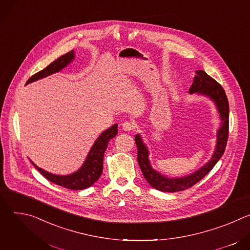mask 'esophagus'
I'll return each mask as SVG.
<instances>
[{
	"instance_id": "obj_1",
	"label": "esophagus",
	"mask_w": 250,
	"mask_h": 250,
	"mask_svg": "<svg viewBox=\"0 0 250 250\" xmlns=\"http://www.w3.org/2000/svg\"><path fill=\"white\" fill-rule=\"evenodd\" d=\"M122 126L125 131H131L134 128V125L130 122H125Z\"/></svg>"
}]
</instances>
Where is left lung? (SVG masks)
<instances>
[{"label":"left lung","mask_w":250,"mask_h":250,"mask_svg":"<svg viewBox=\"0 0 250 250\" xmlns=\"http://www.w3.org/2000/svg\"><path fill=\"white\" fill-rule=\"evenodd\" d=\"M189 93L204 95L209 98L217 106L222 124L217 133L216 150L213 152L210 160L196 172L180 178H169L157 172L151 167L150 161L148 159L149 151L146 146L144 144V141H142L141 136L136 134L135 144L137 147V161L141 172L148 184L161 192L173 193L184 191L197 184L217 164V162L223 156L227 146L229 138V105L224 88L215 79L208 76L205 71L198 70L196 71V76L194 77V81L189 89Z\"/></svg>","instance_id":"1"}]
</instances>
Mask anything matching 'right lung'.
I'll list each match as a JSON object with an SVG mask.
<instances>
[{
  "instance_id": "1",
  "label": "right lung",
  "mask_w": 250,
  "mask_h": 250,
  "mask_svg": "<svg viewBox=\"0 0 250 250\" xmlns=\"http://www.w3.org/2000/svg\"><path fill=\"white\" fill-rule=\"evenodd\" d=\"M75 58V53L73 50L60 56L55 61L50 63L46 68L40 71L37 74L32 75L26 82L29 84L31 82L38 81L44 77H47L53 73L59 72L64 67H66L69 63H71ZM118 134V125H114L108 129H105L101 133V135L97 138L95 144L91 147L85 162L82 167L78 169L76 172L70 175H55L51 174L39 166L35 165L32 161L31 163L37 168L42 176H44L50 182L62 186L64 188L70 190H83L92 186L102 175L103 172V159L104 153L108 147L109 141L114 138Z\"/></svg>"
}]
</instances>
